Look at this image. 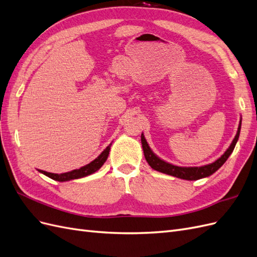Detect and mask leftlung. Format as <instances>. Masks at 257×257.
Masks as SVG:
<instances>
[{"label":"left lung","mask_w":257,"mask_h":257,"mask_svg":"<svg viewBox=\"0 0 257 257\" xmlns=\"http://www.w3.org/2000/svg\"><path fill=\"white\" fill-rule=\"evenodd\" d=\"M240 128H241V121L239 124L237 134L228 149L225 151V153L220 159H217L215 162L211 163V164L201 166V167H179V166H175L173 164H169V163H166L165 161L161 160L151 151L150 147L148 146V144L146 142L144 134H142V144H143L144 154H145V158L148 162V164H149L153 169L158 170V172H160V173L174 176V177L180 178V179H185V180H198V179L212 175L224 164L225 162H226V160L228 159L231 152L235 149V146L237 144L239 134H240Z\"/></svg>","instance_id":"8db88e82"}]
</instances>
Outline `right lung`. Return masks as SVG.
<instances>
[{"instance_id": "1", "label": "right lung", "mask_w": 257, "mask_h": 257, "mask_svg": "<svg viewBox=\"0 0 257 257\" xmlns=\"http://www.w3.org/2000/svg\"><path fill=\"white\" fill-rule=\"evenodd\" d=\"M110 146H108L106 149L100 153L98 157L94 160L92 161L91 163H89L88 165H85L79 169H74L72 172H68V173H64V174H52V173H47L45 172V170H38V172L46 175L47 177L53 179V180H57L60 182H63V181H68V180H73V179H79L85 176H89L93 173H95L96 170H98L100 167L103 166L104 163L106 162L107 158H108V154H109L110 151Z\"/></svg>"}]
</instances>
